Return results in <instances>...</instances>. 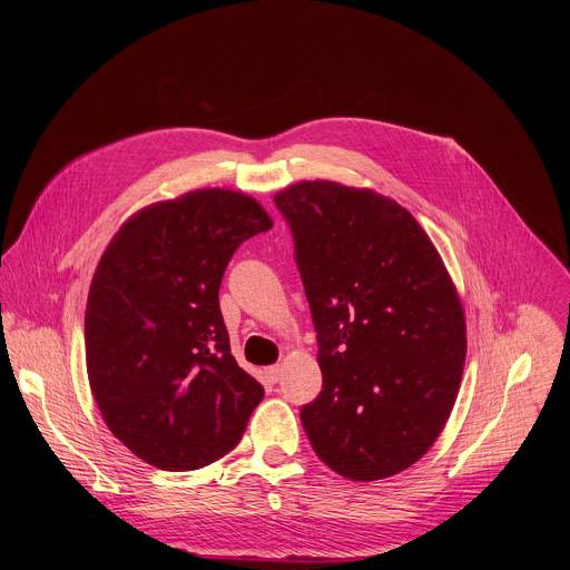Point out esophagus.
<instances>
[{
    "label": "esophagus",
    "mask_w": 570,
    "mask_h": 570,
    "mask_svg": "<svg viewBox=\"0 0 570 570\" xmlns=\"http://www.w3.org/2000/svg\"><path fill=\"white\" fill-rule=\"evenodd\" d=\"M282 372H284L282 365H271V367L264 370V374H266V379H268L271 383H277V381L282 379Z\"/></svg>",
    "instance_id": "obj_1"
}]
</instances>
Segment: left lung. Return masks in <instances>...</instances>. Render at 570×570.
Returning <instances> with one entry per match:
<instances>
[{
  "label": "left lung",
  "mask_w": 570,
  "mask_h": 570,
  "mask_svg": "<svg viewBox=\"0 0 570 570\" xmlns=\"http://www.w3.org/2000/svg\"><path fill=\"white\" fill-rule=\"evenodd\" d=\"M317 334L322 392L302 405L317 458L350 480L415 464L460 390L466 324L429 234L399 203L330 180L275 194Z\"/></svg>",
  "instance_id": "left-lung-1"
}]
</instances>
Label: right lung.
Returning a JSON list of instances; mask_svg holds the SVG:
<instances>
[{"label":"right lung","mask_w":570,"mask_h":570,"mask_svg":"<svg viewBox=\"0 0 570 570\" xmlns=\"http://www.w3.org/2000/svg\"><path fill=\"white\" fill-rule=\"evenodd\" d=\"M273 227L232 189H198L130 216L86 308L88 379L112 435L144 462L191 471L229 453L264 387L229 352L218 288L243 240Z\"/></svg>","instance_id":"add662e5"}]
</instances>
